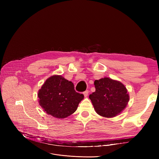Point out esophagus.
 I'll list each match as a JSON object with an SVG mask.
<instances>
[{
	"label": "esophagus",
	"instance_id": "1",
	"mask_svg": "<svg viewBox=\"0 0 159 159\" xmlns=\"http://www.w3.org/2000/svg\"><path fill=\"white\" fill-rule=\"evenodd\" d=\"M88 93H89V91H88V90H87V91H84V97H85V98H86V97H87V96L88 95Z\"/></svg>",
	"mask_w": 159,
	"mask_h": 159
}]
</instances>
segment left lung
<instances>
[{"mask_svg": "<svg viewBox=\"0 0 159 159\" xmlns=\"http://www.w3.org/2000/svg\"><path fill=\"white\" fill-rule=\"evenodd\" d=\"M95 91L89 95L95 112L111 118L121 113L129 101L127 89L119 81L103 78L94 81Z\"/></svg>", "mask_w": 159, "mask_h": 159, "instance_id": "obj_1", "label": "left lung"}]
</instances>
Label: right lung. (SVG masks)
Masks as SVG:
<instances>
[{
    "label": "right lung",
    "instance_id": "add662e5",
    "mask_svg": "<svg viewBox=\"0 0 159 159\" xmlns=\"http://www.w3.org/2000/svg\"><path fill=\"white\" fill-rule=\"evenodd\" d=\"M38 98L40 105L47 114L64 119L75 111L84 96L76 92L71 81L60 75H54L42 85Z\"/></svg>",
    "mask_w": 159,
    "mask_h": 159
}]
</instances>
